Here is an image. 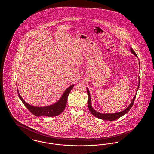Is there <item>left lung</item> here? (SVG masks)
<instances>
[{"label": "left lung", "mask_w": 154, "mask_h": 154, "mask_svg": "<svg viewBox=\"0 0 154 154\" xmlns=\"http://www.w3.org/2000/svg\"><path fill=\"white\" fill-rule=\"evenodd\" d=\"M131 51L132 54H133L136 57H137V54H136V52L133 51V50L132 49V48H131ZM139 66L140 67V65L139 62ZM140 85V81H139V84L138 85V88L137 89V91L136 92H137V90L139 88ZM87 94L88 95V109L89 111L91 112V113L94 115V116H95L98 118H100V119H104V120H107V121H114L116 119H117L118 118L123 116L124 115H125V114H126L130 109L132 108V106L134 103V101L136 99V95L134 96L133 100H132V102L131 103L130 105L125 109V110L121 111V112H117V113H114V114H101L100 112H98L97 111H96L94 109H93V108L91 106V96H90V93H89V91L88 90V88H87Z\"/></svg>", "instance_id": "left-lung-1"}]
</instances>
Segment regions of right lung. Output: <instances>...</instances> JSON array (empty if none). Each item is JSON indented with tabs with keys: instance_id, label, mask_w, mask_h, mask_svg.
Masks as SVG:
<instances>
[{
	"instance_id": "add662e5",
	"label": "right lung",
	"mask_w": 154,
	"mask_h": 154,
	"mask_svg": "<svg viewBox=\"0 0 154 154\" xmlns=\"http://www.w3.org/2000/svg\"><path fill=\"white\" fill-rule=\"evenodd\" d=\"M73 87L74 85H73L69 87V88H67L64 94H63V95L62 96L60 99L59 100L58 102L57 103H55L54 104H52L47 107H34L28 104L23 100L21 96L20 95L18 90L17 91L18 93L19 97L25 106L29 110L31 113H32L37 117L47 116V117H51L58 116L63 111V110L65 109V107H66L67 97L69 96L70 92L71 91L72 88H73Z\"/></svg>"
}]
</instances>
